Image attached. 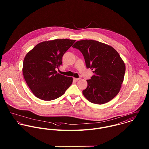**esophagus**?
Segmentation results:
<instances>
[{"label":"esophagus","instance_id":"esophagus-1","mask_svg":"<svg viewBox=\"0 0 149 149\" xmlns=\"http://www.w3.org/2000/svg\"><path fill=\"white\" fill-rule=\"evenodd\" d=\"M73 79L74 80H76V81H78V80H79L80 79V78H73Z\"/></svg>","mask_w":149,"mask_h":149}]
</instances>
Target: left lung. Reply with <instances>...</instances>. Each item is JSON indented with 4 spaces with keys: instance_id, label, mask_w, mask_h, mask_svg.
Masks as SVG:
<instances>
[{
    "instance_id": "left-lung-1",
    "label": "left lung",
    "mask_w": 149,
    "mask_h": 149,
    "mask_svg": "<svg viewBox=\"0 0 149 149\" xmlns=\"http://www.w3.org/2000/svg\"><path fill=\"white\" fill-rule=\"evenodd\" d=\"M73 47L83 54L87 68L94 74L87 80L83 95L90 102L102 104L119 92L124 80L126 66L118 52L112 46L95 40L77 41Z\"/></svg>"
}]
</instances>
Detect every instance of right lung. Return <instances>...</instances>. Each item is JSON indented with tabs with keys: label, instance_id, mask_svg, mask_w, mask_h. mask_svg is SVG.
<instances>
[{
	"label": "right lung",
	"instance_id": "1",
	"mask_svg": "<svg viewBox=\"0 0 149 149\" xmlns=\"http://www.w3.org/2000/svg\"><path fill=\"white\" fill-rule=\"evenodd\" d=\"M76 40L56 39L37 44L26 55L24 79L33 93L43 100H53L64 95L73 82L72 77L57 73L64 53Z\"/></svg>",
	"mask_w": 149,
	"mask_h": 149
}]
</instances>
